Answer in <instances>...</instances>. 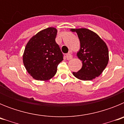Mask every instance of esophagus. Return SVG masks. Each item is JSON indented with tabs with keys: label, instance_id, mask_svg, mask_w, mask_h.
Segmentation results:
<instances>
[{
	"label": "esophagus",
	"instance_id": "esophagus-1",
	"mask_svg": "<svg viewBox=\"0 0 124 124\" xmlns=\"http://www.w3.org/2000/svg\"><path fill=\"white\" fill-rule=\"evenodd\" d=\"M66 58H67V60H71L73 58V55L70 53H69L66 54Z\"/></svg>",
	"mask_w": 124,
	"mask_h": 124
}]
</instances>
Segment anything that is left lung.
<instances>
[{"label": "left lung", "instance_id": "8db88e82", "mask_svg": "<svg viewBox=\"0 0 124 124\" xmlns=\"http://www.w3.org/2000/svg\"><path fill=\"white\" fill-rule=\"evenodd\" d=\"M77 33L80 41L78 58L83 66L78 72H73L76 78L89 81L98 77L107 66L109 61V51L106 43L98 35L87 28L71 29Z\"/></svg>", "mask_w": 124, "mask_h": 124}]
</instances>
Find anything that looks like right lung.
<instances>
[{
	"label": "right lung",
	"instance_id": "add662e5",
	"mask_svg": "<svg viewBox=\"0 0 124 124\" xmlns=\"http://www.w3.org/2000/svg\"><path fill=\"white\" fill-rule=\"evenodd\" d=\"M57 30L49 27L31 37L25 46L23 62L27 72L35 79L47 81L52 78L63 54L56 43Z\"/></svg>",
	"mask_w": 124,
	"mask_h": 124
}]
</instances>
